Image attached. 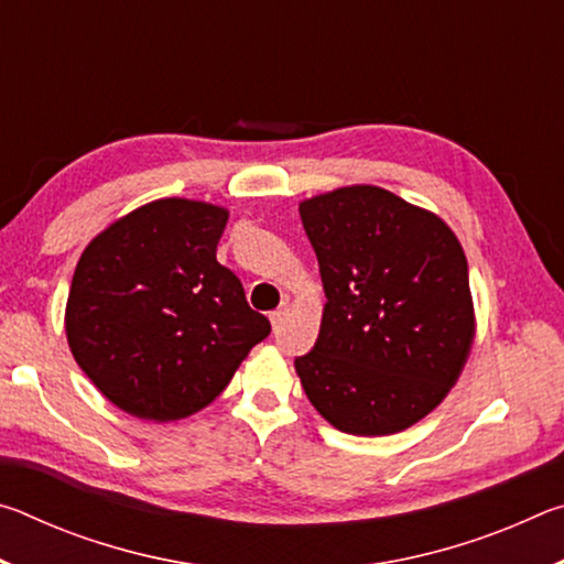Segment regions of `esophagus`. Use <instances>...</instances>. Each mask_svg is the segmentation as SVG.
<instances>
[{"instance_id": "1", "label": "esophagus", "mask_w": 564, "mask_h": 564, "mask_svg": "<svg viewBox=\"0 0 564 564\" xmlns=\"http://www.w3.org/2000/svg\"><path fill=\"white\" fill-rule=\"evenodd\" d=\"M285 313H289V305H281V308H275L273 313H271V323H273V328H279L281 323H283V318H285Z\"/></svg>"}]
</instances>
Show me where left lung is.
Returning a JSON list of instances; mask_svg holds the SVG:
<instances>
[{
	"instance_id": "left-lung-1",
	"label": "left lung",
	"mask_w": 564,
	"mask_h": 564,
	"mask_svg": "<svg viewBox=\"0 0 564 564\" xmlns=\"http://www.w3.org/2000/svg\"><path fill=\"white\" fill-rule=\"evenodd\" d=\"M326 308L295 358L313 408L350 435H393L443 403L475 338L463 246L435 214L378 186L299 206Z\"/></svg>"
}]
</instances>
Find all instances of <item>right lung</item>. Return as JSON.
Instances as JSON below:
<instances>
[{
    "instance_id": "obj_1",
    "label": "right lung",
    "mask_w": 564,
    "mask_h": 564,
    "mask_svg": "<svg viewBox=\"0 0 564 564\" xmlns=\"http://www.w3.org/2000/svg\"><path fill=\"white\" fill-rule=\"evenodd\" d=\"M226 208L161 198L84 248L66 301L76 362L113 405L186 417L221 393L271 323L216 261Z\"/></svg>"
}]
</instances>
